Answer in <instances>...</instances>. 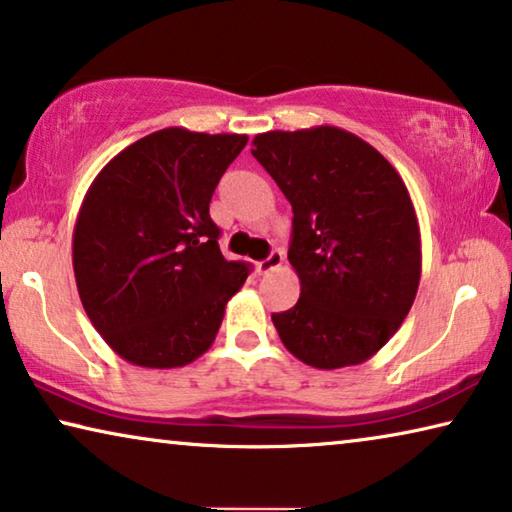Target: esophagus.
I'll use <instances>...</instances> for the list:
<instances>
[{
    "mask_svg": "<svg viewBox=\"0 0 512 512\" xmlns=\"http://www.w3.org/2000/svg\"><path fill=\"white\" fill-rule=\"evenodd\" d=\"M282 262H285V255H282V250H273L269 257L262 259V262H257V273L276 271L278 266H282Z\"/></svg>",
    "mask_w": 512,
    "mask_h": 512,
    "instance_id": "1",
    "label": "esophagus"
}]
</instances>
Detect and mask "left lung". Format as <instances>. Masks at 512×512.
I'll return each mask as SVG.
<instances>
[{
	"mask_svg": "<svg viewBox=\"0 0 512 512\" xmlns=\"http://www.w3.org/2000/svg\"><path fill=\"white\" fill-rule=\"evenodd\" d=\"M253 147L294 211L287 259L301 296L271 315L282 345L319 370L365 363L400 329L421 282L407 186L372 144L338 126L259 133Z\"/></svg>",
	"mask_w": 512,
	"mask_h": 512,
	"instance_id": "obj_1",
	"label": "left lung"
}]
</instances>
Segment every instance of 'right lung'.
<instances>
[{"label":"right lung","instance_id":"add662e5","mask_svg":"<svg viewBox=\"0 0 512 512\" xmlns=\"http://www.w3.org/2000/svg\"><path fill=\"white\" fill-rule=\"evenodd\" d=\"M248 135L172 126L119 151L91 181L73 271L94 329L140 368H181L216 340L248 278L218 248L209 204Z\"/></svg>","mask_w":512,"mask_h":512}]
</instances>
